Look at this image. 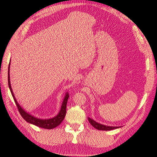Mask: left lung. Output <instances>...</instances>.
I'll return each mask as SVG.
<instances>
[{
	"label": "left lung",
	"instance_id": "left-lung-1",
	"mask_svg": "<svg viewBox=\"0 0 157 157\" xmlns=\"http://www.w3.org/2000/svg\"><path fill=\"white\" fill-rule=\"evenodd\" d=\"M88 121H89L90 124L92 125V126L96 128V129L99 130H111L113 129H116V128H118L119 127H113V126H104V125H102L100 124H98V122L95 121L93 120L92 119H90L88 117Z\"/></svg>",
	"mask_w": 157,
	"mask_h": 157
}]
</instances>
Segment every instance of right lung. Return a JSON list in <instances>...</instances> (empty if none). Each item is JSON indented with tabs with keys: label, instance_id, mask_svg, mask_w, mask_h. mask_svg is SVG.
Wrapping results in <instances>:
<instances>
[{
	"label": "right lung",
	"instance_id": "add662e5",
	"mask_svg": "<svg viewBox=\"0 0 157 157\" xmlns=\"http://www.w3.org/2000/svg\"><path fill=\"white\" fill-rule=\"evenodd\" d=\"M10 64H9V67H8V86H9V87H10V91L11 93V95H12V96H13L14 101H15L16 106H17V108H18L19 113L21 115V116L22 117V118H23L25 121L29 122V123H30V124H32L33 125H35V126H38L40 128H45V129H53V128L59 126V125L62 123V121L64 120L65 115H66L67 101H68V99H69V94H67V93L66 94V96H65L64 101H63V103H62V105L61 106V110H60V111H59V113H58V115L56 116L55 117H53L52 119H40L31 116V115L28 114L27 113L25 112L23 109H22L21 106L18 104V102H17L15 97H14L12 89H11V84H10Z\"/></svg>",
	"mask_w": 157,
	"mask_h": 157
}]
</instances>
